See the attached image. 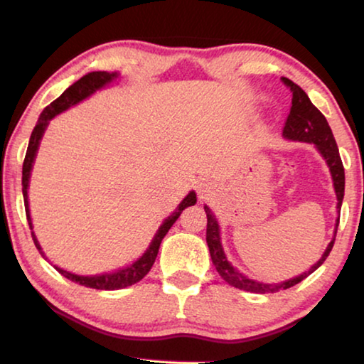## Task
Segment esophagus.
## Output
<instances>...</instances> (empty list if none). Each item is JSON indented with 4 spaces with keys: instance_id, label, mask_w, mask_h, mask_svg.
<instances>
[{
    "instance_id": "1",
    "label": "esophagus",
    "mask_w": 364,
    "mask_h": 364,
    "mask_svg": "<svg viewBox=\"0 0 364 364\" xmlns=\"http://www.w3.org/2000/svg\"><path fill=\"white\" fill-rule=\"evenodd\" d=\"M209 186L208 184H204V183H200L199 186H198V193L200 194V198H204V196H208V193H209Z\"/></svg>"
}]
</instances>
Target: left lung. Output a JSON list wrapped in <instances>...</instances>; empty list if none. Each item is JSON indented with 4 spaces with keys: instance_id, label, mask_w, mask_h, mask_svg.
<instances>
[{
    "instance_id": "8db88e82",
    "label": "left lung",
    "mask_w": 364,
    "mask_h": 364,
    "mask_svg": "<svg viewBox=\"0 0 364 364\" xmlns=\"http://www.w3.org/2000/svg\"><path fill=\"white\" fill-rule=\"evenodd\" d=\"M283 83L291 90L292 93V101H291V111L289 116H287L284 127H283V135L289 140H299V142H309L314 144L317 147V150L321 151V155L323 156V160L327 161V165L330 168V173H332V180H333V188L335 193H337V209L340 213L341 209V200H343V194H345V170H343V164H341L340 154H338V147L337 142H335L332 129H330L327 119H325L323 114L317 109L316 106L312 105L309 96L306 95L301 86H297L294 81H291L289 78H281ZM205 214H208V230H205V242H208L209 252H210V258H213V263L217 269V273L222 276V279L227 281L230 286L238 287V289L243 291H250V292H258V294H264V292H278L281 289H289V287L296 286L297 283H301L302 279H306L309 274L314 273L321 264L327 259L328 253L332 252L333 242L328 243L327 250L323 252L322 258L314 264V267L302 273L296 278L283 281V283H259V281L255 279H248L247 276H243L240 271L235 269L227 259L224 248H222L220 243V229H219V222H217L215 215L210 213V209L208 205H204ZM340 217L337 219V225H335V235H337V227H338Z\"/></svg>"
}]
</instances>
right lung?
Returning <instances> with one entry per match:
<instances>
[{"label":"right lung","mask_w":364,"mask_h":364,"mask_svg":"<svg viewBox=\"0 0 364 364\" xmlns=\"http://www.w3.org/2000/svg\"><path fill=\"white\" fill-rule=\"evenodd\" d=\"M117 77H119L117 73H107V72H91L88 75H85V77H81L78 81H75L72 86H68V88L65 90L55 101H52L50 105H48L46 109L42 111L39 121H37L36 127L31 134L29 145H27L26 159L23 164V196H24L27 222H29L31 230H32V222H31V214H29V200H27V188H29L32 164H34V160H36L37 149H39L41 139L48 126V121H50L52 117H55L57 114L67 111L68 107L78 105L80 101L85 100V97L91 96L95 91L102 88V86H106L107 83H111V81L116 80ZM193 204H196V194H194V191L189 193L188 196L181 200L175 213L166 217L164 224L160 225L159 232L155 234L154 240H151L150 247L147 248V252H145L142 257L137 259V262H134L132 264H129V267H126V268L114 271V273H105V274H96V276L73 274V273H70V271H65L58 267H55V269L60 274H63L67 279L73 281V283H78V284L86 286V287H93V289L114 291V289H122V287H127V286L139 283V281L149 273L150 268L154 267L156 255H159L160 243H161V240H164V237L166 235V232L171 229V225L175 224L178 217H180L183 209H186L188 205H193ZM32 240H34L37 250L42 253L43 258H46V255H43L39 242H37V238L34 235V232H32Z\"/></svg>","instance_id":"obj_1"}]
</instances>
